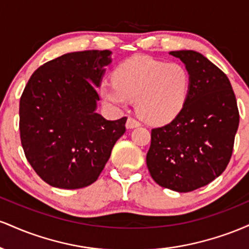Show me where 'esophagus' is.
Listing matches in <instances>:
<instances>
[{"label": "esophagus", "instance_id": "34e87169", "mask_svg": "<svg viewBox=\"0 0 249 249\" xmlns=\"http://www.w3.org/2000/svg\"><path fill=\"white\" fill-rule=\"evenodd\" d=\"M141 126V123H139L137 119L132 118V117H128L126 121V127L127 128H133V127H138Z\"/></svg>", "mask_w": 249, "mask_h": 249}]
</instances>
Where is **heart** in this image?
Returning a JSON list of instances; mask_svg holds the SVG:
<instances>
[{"mask_svg": "<svg viewBox=\"0 0 249 249\" xmlns=\"http://www.w3.org/2000/svg\"><path fill=\"white\" fill-rule=\"evenodd\" d=\"M113 81H102L101 95L116 107L136 99L137 112L148 123H164L184 107L191 77L180 63H166L147 56H134L113 71Z\"/></svg>", "mask_w": 249, "mask_h": 249, "instance_id": "obj_1", "label": "heart"}]
</instances>
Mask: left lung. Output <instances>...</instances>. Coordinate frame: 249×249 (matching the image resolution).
<instances>
[{
    "mask_svg": "<svg viewBox=\"0 0 249 249\" xmlns=\"http://www.w3.org/2000/svg\"><path fill=\"white\" fill-rule=\"evenodd\" d=\"M190 72L184 107L164 126L152 128L146 165L161 187L191 192L210 184L231 160L239 110L228 77L201 53L171 51Z\"/></svg>",
    "mask_w": 249,
    "mask_h": 249,
    "instance_id": "obj_1",
    "label": "left lung"
}]
</instances>
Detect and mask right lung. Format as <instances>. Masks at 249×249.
Masks as SVG:
<instances>
[{
  "label": "right lung",
  "mask_w": 249,
  "mask_h": 249,
  "mask_svg": "<svg viewBox=\"0 0 249 249\" xmlns=\"http://www.w3.org/2000/svg\"><path fill=\"white\" fill-rule=\"evenodd\" d=\"M110 50L62 55L41 65L19 99V134L27 160L53 187L76 190L98 179L126 117L107 121L96 112Z\"/></svg>",
  "instance_id": "obj_1"
}]
</instances>
